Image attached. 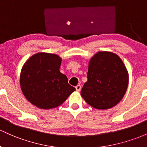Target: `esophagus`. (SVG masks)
Here are the masks:
<instances>
[{
	"label": "esophagus",
	"instance_id": "34e87169",
	"mask_svg": "<svg viewBox=\"0 0 147 147\" xmlns=\"http://www.w3.org/2000/svg\"><path fill=\"white\" fill-rule=\"evenodd\" d=\"M80 89H81V86H80V85H78V86H76V90L77 91H79L80 90Z\"/></svg>",
	"mask_w": 147,
	"mask_h": 147
}]
</instances>
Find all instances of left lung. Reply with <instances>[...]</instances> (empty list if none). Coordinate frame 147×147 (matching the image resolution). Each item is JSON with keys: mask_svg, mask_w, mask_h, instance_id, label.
<instances>
[{"mask_svg": "<svg viewBox=\"0 0 147 147\" xmlns=\"http://www.w3.org/2000/svg\"><path fill=\"white\" fill-rule=\"evenodd\" d=\"M128 82V71L120 57L111 52H98L90 59L88 81L80 94L91 107L108 109L121 102Z\"/></svg>", "mask_w": 147, "mask_h": 147, "instance_id": "8db88e82", "label": "left lung"}]
</instances>
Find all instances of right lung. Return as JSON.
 I'll use <instances>...</instances> for the list:
<instances>
[{
  "mask_svg": "<svg viewBox=\"0 0 147 147\" xmlns=\"http://www.w3.org/2000/svg\"><path fill=\"white\" fill-rule=\"evenodd\" d=\"M61 63L59 55L38 53L24 64L20 83L30 103L42 109H51L61 105L76 90L59 71Z\"/></svg>",
  "mask_w": 147,
  "mask_h": 147,
  "instance_id": "obj_1",
  "label": "right lung"
}]
</instances>
